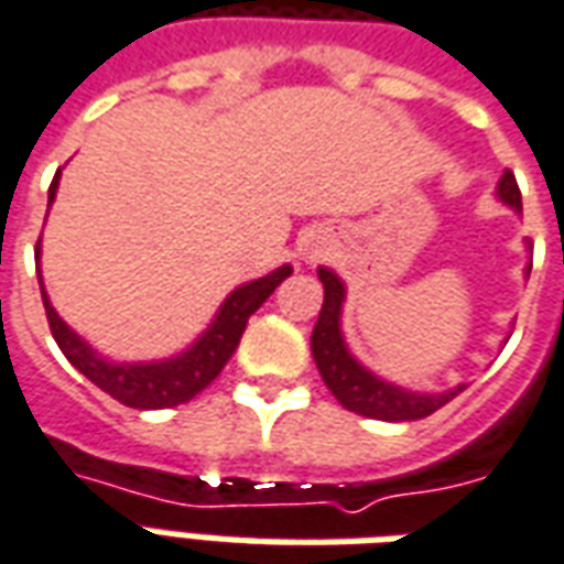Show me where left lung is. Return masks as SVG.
<instances>
[{
  "mask_svg": "<svg viewBox=\"0 0 564 564\" xmlns=\"http://www.w3.org/2000/svg\"><path fill=\"white\" fill-rule=\"evenodd\" d=\"M498 196H501V202H508L510 208L522 210L520 186H517V177H513L510 169L498 181ZM317 274L326 295H323L317 326L311 332V354H314V362H317L319 375H323V383L329 387L332 395L347 411L371 416V420H387V423H408V420H423V416L435 414L437 408L453 402L465 390V387H456L449 392L420 395V392L399 390V387H392L387 380L375 378L371 371H366L350 356L341 338L344 283L329 269H319Z\"/></svg>",
  "mask_w": 564,
  "mask_h": 564,
  "instance_id": "obj_1",
  "label": "left lung"
}]
</instances>
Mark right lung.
Returning <instances> with one entry per match:
<instances>
[{
  "label": "right lung",
  "mask_w": 564,
  "mask_h": 564,
  "mask_svg": "<svg viewBox=\"0 0 564 564\" xmlns=\"http://www.w3.org/2000/svg\"><path fill=\"white\" fill-rule=\"evenodd\" d=\"M56 186H59V172H56L54 184L47 189V205L54 202ZM35 257H39V247H35ZM290 271H293L290 265H283V269L259 278V281L238 286L223 302L220 314L210 323V329L186 354L165 359V362H148V366H115L108 359H99L90 344L80 341L78 335L59 319L54 305L47 302L44 286L42 302L47 323H51V332H54V341L59 344V350L66 354L68 362L78 368L84 378H90L99 390H105L111 399L127 404V408L160 411V408H174V404L196 399L198 392L217 380L223 366L232 359L235 347H238L247 329L250 314L290 278Z\"/></svg>",
  "instance_id": "add662e5"
}]
</instances>
